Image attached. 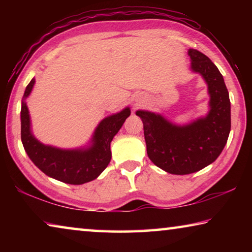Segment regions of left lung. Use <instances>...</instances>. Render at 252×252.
<instances>
[{"label": "left lung", "instance_id": "1", "mask_svg": "<svg viewBox=\"0 0 252 252\" xmlns=\"http://www.w3.org/2000/svg\"><path fill=\"white\" fill-rule=\"evenodd\" d=\"M191 67L206 80L210 112L189 126H177L159 114L136 111L143 122L147 153L157 167L172 174L197 172L222 152L231 129L230 99L222 74L207 55L190 49Z\"/></svg>", "mask_w": 252, "mask_h": 252}]
</instances>
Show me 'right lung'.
Segmentation results:
<instances>
[{
	"mask_svg": "<svg viewBox=\"0 0 252 252\" xmlns=\"http://www.w3.org/2000/svg\"><path fill=\"white\" fill-rule=\"evenodd\" d=\"M34 82L32 79L25 89L21 109V140L30 159L46 176L69 185L94 180L110 163V143L130 116V109L102 120L93 135V146L88 150H60L46 147L37 141L30 130L29 110L24 99L32 91Z\"/></svg>",
	"mask_w": 252,
	"mask_h": 252,
	"instance_id": "1",
	"label": "right lung"
}]
</instances>
